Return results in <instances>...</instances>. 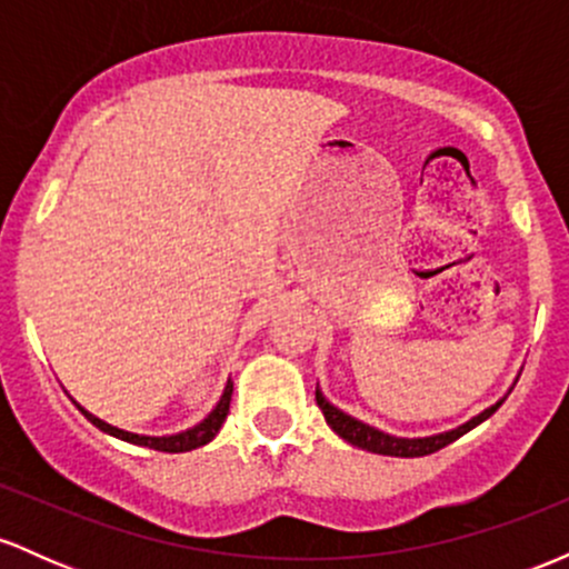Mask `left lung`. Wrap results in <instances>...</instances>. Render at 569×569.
Wrapping results in <instances>:
<instances>
[{"instance_id":"left-lung-1","label":"left lung","mask_w":569,"mask_h":569,"mask_svg":"<svg viewBox=\"0 0 569 569\" xmlns=\"http://www.w3.org/2000/svg\"><path fill=\"white\" fill-rule=\"evenodd\" d=\"M316 401L318 407H321L326 422H329L331 430H335L337 436H342L345 441L352 443V447L358 449H367V452H375V455H390V457H422V455H433L439 452V449L447 447V443H452L460 439L462 433H468V430L479 426V422H485L487 417H492L495 411L500 409L498 401L495 407H489L481 411L479 417H473V420H468L466 426L455 428V430H447V433H439V436H428V439H398V436H388L382 433V430L367 426V422L356 420V417L345 415V411H339L337 407H331L329 401H326L321 390H316Z\"/></svg>"}]
</instances>
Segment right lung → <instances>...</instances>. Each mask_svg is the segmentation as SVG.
I'll list each match as a JSON object with an SVG mask.
<instances>
[{"mask_svg": "<svg viewBox=\"0 0 569 569\" xmlns=\"http://www.w3.org/2000/svg\"><path fill=\"white\" fill-rule=\"evenodd\" d=\"M230 398H232V382H227L224 393H221L217 409L211 411V415L206 417V420L200 422V426L184 430V433H176V436H139V433H128V430L122 428H114L109 426V422L98 420L96 415H90V411H84L80 403H77V409L82 411L84 417H88L90 422L98 430H103V433L114 436V439H122L128 443H139V447H149V449H158V452H189V449H198L202 443H208L213 439V436L219 433L221 422L227 420V411H230Z\"/></svg>", "mask_w": 569, "mask_h": 569, "instance_id": "right-lung-1", "label": "right lung"}]
</instances>
